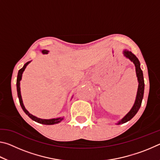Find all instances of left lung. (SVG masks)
<instances>
[{"mask_svg":"<svg viewBox=\"0 0 160 160\" xmlns=\"http://www.w3.org/2000/svg\"><path fill=\"white\" fill-rule=\"evenodd\" d=\"M123 55L126 56L127 58L131 60L132 63H134L135 67V71H136V75L138 78V88L137 95L135 98V101L132 106V109L130 110V112L124 116V117L118 121L116 124H122L126 123L127 121L131 120L133 116L136 114L137 112H138L140 106L142 104V100L143 98V94H144V88H145V83H144V78H143V73L141 68H140V63L138 58L135 56L131 51L125 49L123 51Z\"/></svg>","mask_w":160,"mask_h":160,"instance_id":"8db88e82","label":"left lung"}]
</instances>
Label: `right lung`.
<instances>
[{
	"instance_id": "1",
	"label": "right lung",
	"mask_w": 160,
	"mask_h": 160,
	"mask_svg": "<svg viewBox=\"0 0 160 160\" xmlns=\"http://www.w3.org/2000/svg\"><path fill=\"white\" fill-rule=\"evenodd\" d=\"M42 52L43 53H48V51L47 50H42ZM31 61H28V63H26L25 65H24V66L20 70H19L18 71V78H17V83H16V85H17V91H18V98H19V101H20V106L22 107V110L25 112V113H26L27 115H28L29 118H32V120L36 121V122L39 123H42V124H44V125H53V124H56V123H60L61 121L63 120V118H51V119H42V118H38L37 116H33L32 114H31L30 113H29L28 110L25 109V106H24L23 104V102H22V96H21V92H20V81L22 79V73L24 72V70L26 68V67L30 63Z\"/></svg>"
}]
</instances>
